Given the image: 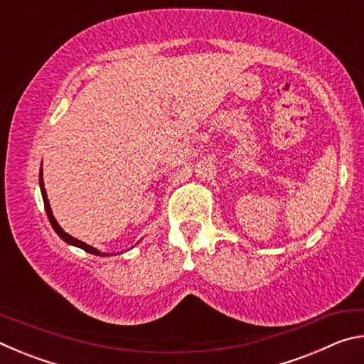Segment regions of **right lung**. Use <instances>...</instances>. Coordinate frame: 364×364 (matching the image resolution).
I'll return each instance as SVG.
<instances>
[{"instance_id":"add662e5","label":"right lung","mask_w":364,"mask_h":364,"mask_svg":"<svg viewBox=\"0 0 364 364\" xmlns=\"http://www.w3.org/2000/svg\"><path fill=\"white\" fill-rule=\"evenodd\" d=\"M40 188H41V196H43V202H45V208H46V215H48V218H49V223H51V226L54 228V231H56V232L59 234V237L63 239V241H65L67 244L77 245V247L83 249L85 252H90V254H93V255H107V254H101L100 250H96L95 247H91V245L85 244V242H82V241H78V239H75V237H72L70 234H67V232L63 230V228H60V226L58 225L56 218L53 217L51 207H49V200H48V196H46V191H45V184H43L41 171H40Z\"/></svg>"}]
</instances>
